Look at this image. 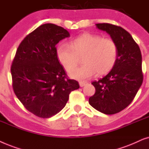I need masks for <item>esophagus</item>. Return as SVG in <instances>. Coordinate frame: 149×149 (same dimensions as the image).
I'll return each instance as SVG.
<instances>
[{"label": "esophagus", "instance_id": "obj_1", "mask_svg": "<svg viewBox=\"0 0 149 149\" xmlns=\"http://www.w3.org/2000/svg\"><path fill=\"white\" fill-rule=\"evenodd\" d=\"M79 84H80V87H83L86 84V82H82V81H81V82H79Z\"/></svg>", "mask_w": 149, "mask_h": 149}]
</instances>
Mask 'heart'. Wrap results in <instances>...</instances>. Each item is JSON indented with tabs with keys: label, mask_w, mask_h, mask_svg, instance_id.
<instances>
[{
	"label": "heart",
	"mask_w": 149,
	"mask_h": 149,
	"mask_svg": "<svg viewBox=\"0 0 149 149\" xmlns=\"http://www.w3.org/2000/svg\"><path fill=\"white\" fill-rule=\"evenodd\" d=\"M56 55L65 70L72 71L69 74L71 78L84 81L92 78L96 73L103 75L112 69L117 58V46L112 39L84 33L73 39L69 46L58 45ZM81 56L83 65L74 70L77 57Z\"/></svg>",
	"instance_id": "heart-1"
}]
</instances>
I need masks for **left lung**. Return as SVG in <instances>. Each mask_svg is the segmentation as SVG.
<instances>
[{
  "label": "left lung",
  "instance_id": "8db88e82",
  "mask_svg": "<svg viewBox=\"0 0 149 149\" xmlns=\"http://www.w3.org/2000/svg\"><path fill=\"white\" fill-rule=\"evenodd\" d=\"M95 25L116 43L117 58L106 76L92 82L95 93L88 102L97 110L114 114L132 103L142 84L141 52L132 35L123 28L107 23Z\"/></svg>",
  "mask_w": 149,
  "mask_h": 149
}]
</instances>
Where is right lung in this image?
Returning a JSON list of instances; mask_svg holds the SVG:
<instances>
[{"label":"right lung","instance_id":"right-lung-1","mask_svg":"<svg viewBox=\"0 0 149 149\" xmlns=\"http://www.w3.org/2000/svg\"><path fill=\"white\" fill-rule=\"evenodd\" d=\"M70 34L54 24L37 28L23 39L11 65L13 88L26 109L47 118L62 110L76 80L67 78L56 55V45Z\"/></svg>","mask_w":149,"mask_h":149}]
</instances>
